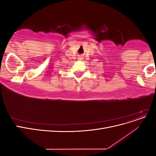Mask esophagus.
<instances>
[{
    "mask_svg": "<svg viewBox=\"0 0 156 156\" xmlns=\"http://www.w3.org/2000/svg\"><path fill=\"white\" fill-rule=\"evenodd\" d=\"M82 58V57H81V56H80V58Z\"/></svg>",
    "mask_w": 156,
    "mask_h": 156,
    "instance_id": "34e87169",
    "label": "esophagus"
}]
</instances>
